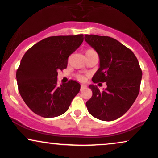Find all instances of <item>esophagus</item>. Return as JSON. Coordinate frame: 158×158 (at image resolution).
Instances as JSON below:
<instances>
[{
    "label": "esophagus",
    "mask_w": 158,
    "mask_h": 158,
    "mask_svg": "<svg viewBox=\"0 0 158 158\" xmlns=\"http://www.w3.org/2000/svg\"><path fill=\"white\" fill-rule=\"evenodd\" d=\"M86 87H87V86H86L85 85H81V90H82V89L86 88Z\"/></svg>",
    "instance_id": "obj_1"
}]
</instances>
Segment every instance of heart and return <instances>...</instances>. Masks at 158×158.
<instances>
[{
  "mask_svg": "<svg viewBox=\"0 0 158 158\" xmlns=\"http://www.w3.org/2000/svg\"><path fill=\"white\" fill-rule=\"evenodd\" d=\"M93 52H95V51L94 50V49H87V51H86V55H87V54H89V53H93ZM77 79H79V81H85V77H84L83 75H81V74H78L77 76Z\"/></svg>",
  "mask_w": 158,
  "mask_h": 158,
  "instance_id": "heart-1",
  "label": "heart"
}]
</instances>
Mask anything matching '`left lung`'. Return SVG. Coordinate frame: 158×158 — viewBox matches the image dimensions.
Returning a JSON list of instances; mask_svg holds the SVG:
<instances>
[{
	"instance_id": "left-lung-1",
	"label": "left lung",
	"mask_w": 158,
	"mask_h": 158,
	"mask_svg": "<svg viewBox=\"0 0 158 158\" xmlns=\"http://www.w3.org/2000/svg\"><path fill=\"white\" fill-rule=\"evenodd\" d=\"M85 40L100 58V67L92 80L107 85L103 91L95 85L89 86L93 96L86 103L87 110L101 120H115L126 113L136 99L142 71L133 52L117 40L97 35H85Z\"/></svg>"
}]
</instances>
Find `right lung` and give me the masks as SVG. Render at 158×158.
I'll list each match as a JSON object with an SVG mask.
<instances>
[{
	"instance_id": "obj_1",
	"label": "right lung",
	"mask_w": 158,
	"mask_h": 158,
	"mask_svg": "<svg viewBox=\"0 0 158 158\" xmlns=\"http://www.w3.org/2000/svg\"><path fill=\"white\" fill-rule=\"evenodd\" d=\"M82 34L57 35L41 40L26 52L18 68V89L31 111L45 118L64 114L80 90L75 80L57 85V71L67 68L68 59L79 47Z\"/></svg>"
}]
</instances>
